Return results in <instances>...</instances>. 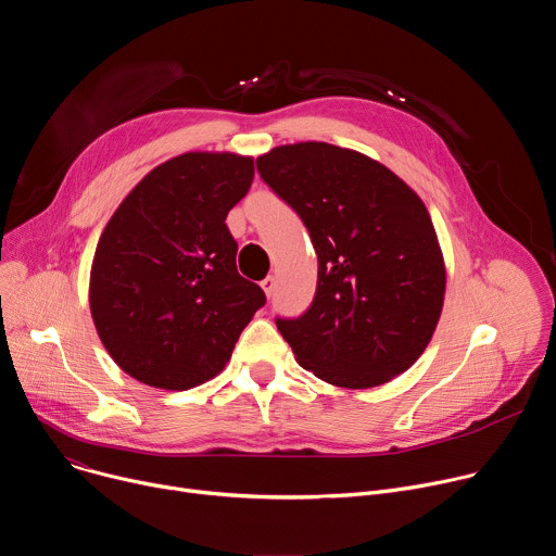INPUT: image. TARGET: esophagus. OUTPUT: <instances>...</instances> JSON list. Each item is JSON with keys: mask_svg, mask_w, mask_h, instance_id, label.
<instances>
[{"mask_svg": "<svg viewBox=\"0 0 556 556\" xmlns=\"http://www.w3.org/2000/svg\"><path fill=\"white\" fill-rule=\"evenodd\" d=\"M262 288H264L266 296H273V292H275V277H266V279L262 281Z\"/></svg>", "mask_w": 556, "mask_h": 556, "instance_id": "esophagus-1", "label": "esophagus"}]
</instances>
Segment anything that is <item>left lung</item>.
<instances>
[{"instance_id": "1", "label": "left lung", "mask_w": 556, "mask_h": 556, "mask_svg": "<svg viewBox=\"0 0 556 556\" xmlns=\"http://www.w3.org/2000/svg\"><path fill=\"white\" fill-rule=\"evenodd\" d=\"M257 172L299 213L319 257L312 305L277 319L296 363L348 389L407 371L435 332L446 290L420 195L369 155L314 140L270 149Z\"/></svg>"}]
</instances>
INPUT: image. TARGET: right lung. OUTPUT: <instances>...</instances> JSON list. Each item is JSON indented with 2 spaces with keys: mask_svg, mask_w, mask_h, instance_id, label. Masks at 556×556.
Returning <instances> with one entry per match:
<instances>
[{
  "mask_svg": "<svg viewBox=\"0 0 556 556\" xmlns=\"http://www.w3.org/2000/svg\"><path fill=\"white\" fill-rule=\"evenodd\" d=\"M251 155L187 151L151 169L101 232L90 309L131 378L185 391L217 376L264 290L237 273L228 211L253 182Z\"/></svg>",
  "mask_w": 556,
  "mask_h": 556,
  "instance_id": "add662e5",
  "label": "right lung"
}]
</instances>
